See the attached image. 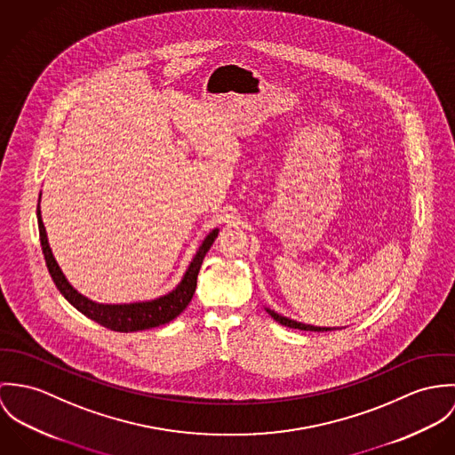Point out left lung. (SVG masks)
Listing matches in <instances>:
<instances>
[{"label": "left lung", "mask_w": 455, "mask_h": 455, "mask_svg": "<svg viewBox=\"0 0 455 455\" xmlns=\"http://www.w3.org/2000/svg\"><path fill=\"white\" fill-rule=\"evenodd\" d=\"M267 312L277 321V323H281L283 326H288V328H295V330H305V331H330L331 328H319V326H310V324H302V323H297V321H291V319H288V317H284V315H279L277 312H274V310H268L267 308Z\"/></svg>", "instance_id": "8db88e82"}]
</instances>
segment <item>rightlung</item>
Listing matches in <instances>:
<instances>
[{
  "label": "right lung",
  "mask_w": 455,
  "mask_h": 455,
  "mask_svg": "<svg viewBox=\"0 0 455 455\" xmlns=\"http://www.w3.org/2000/svg\"><path fill=\"white\" fill-rule=\"evenodd\" d=\"M36 216H38L42 250H44V256H45V261H47V268L51 272L52 281L55 283L57 290L62 293V297L68 302L71 303L75 308H78L84 315L91 317L92 321L100 323L101 326L108 328V330L120 331V333L150 330V328L165 324V323L172 321L174 317H178L187 308V305L192 302V297H194L196 288H197V275H199V270H201V265H203L204 256H205V252L209 251V248L212 246V243L218 235V230H212L205 237L203 246L199 248L194 261L190 263L183 281L169 295L152 300V302L129 303V305H101V303L91 302L89 299L82 297L66 281L64 274L60 272L57 261L52 254L51 246H49V241H47V232H45L42 214H40V204H38V209H36Z\"/></svg>",
  "instance_id": "right-lung-1"
}]
</instances>
